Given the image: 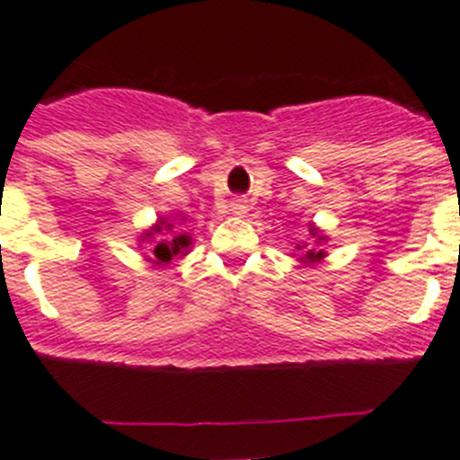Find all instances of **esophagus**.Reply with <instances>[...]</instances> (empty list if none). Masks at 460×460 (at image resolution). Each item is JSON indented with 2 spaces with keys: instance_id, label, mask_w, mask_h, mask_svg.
<instances>
[{
  "instance_id": "esophagus-1",
  "label": "esophagus",
  "mask_w": 460,
  "mask_h": 460,
  "mask_svg": "<svg viewBox=\"0 0 460 460\" xmlns=\"http://www.w3.org/2000/svg\"><path fill=\"white\" fill-rule=\"evenodd\" d=\"M245 210H248V206H245L243 200H234V203H231V212H234V215H245Z\"/></svg>"
}]
</instances>
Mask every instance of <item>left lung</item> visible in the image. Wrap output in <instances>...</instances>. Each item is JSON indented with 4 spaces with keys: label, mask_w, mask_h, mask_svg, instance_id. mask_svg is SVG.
I'll list each match as a JSON object with an SVG mask.
<instances>
[{
    "label": "left lung",
    "mask_w": 460,
    "mask_h": 460,
    "mask_svg": "<svg viewBox=\"0 0 460 460\" xmlns=\"http://www.w3.org/2000/svg\"><path fill=\"white\" fill-rule=\"evenodd\" d=\"M311 238H314V245L311 243H302V245H295L296 248V254H299V261H302L304 266H314L318 264L320 260H325L327 254L325 250H323V243L327 241V236L323 234V231L315 226V224H311Z\"/></svg>",
    "instance_id": "1"
}]
</instances>
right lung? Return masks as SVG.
I'll list each match as a JSON object with an SVG mask.
<instances>
[{
	"label": "right lung",
	"instance_id": "add662e5",
	"mask_svg": "<svg viewBox=\"0 0 460 460\" xmlns=\"http://www.w3.org/2000/svg\"><path fill=\"white\" fill-rule=\"evenodd\" d=\"M184 222L187 217L184 215H168V217H161L145 229V234H140L137 243L140 248L145 245L146 254L145 260L149 264L164 269V266L171 264L175 257H184L189 254V248H191V236L184 231Z\"/></svg>",
	"mask_w": 460,
	"mask_h": 460
}]
</instances>
